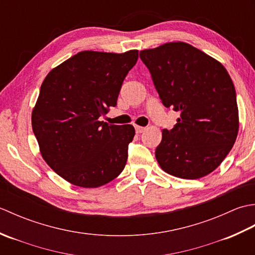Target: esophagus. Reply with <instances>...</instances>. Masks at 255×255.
Returning <instances> with one entry per match:
<instances>
[{"instance_id":"obj_1","label":"esophagus","mask_w":255,"mask_h":255,"mask_svg":"<svg viewBox=\"0 0 255 255\" xmlns=\"http://www.w3.org/2000/svg\"><path fill=\"white\" fill-rule=\"evenodd\" d=\"M134 129H136L137 133H141L145 130V127H141V126H134Z\"/></svg>"}]
</instances>
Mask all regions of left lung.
Returning <instances> with one entry per match:
<instances>
[{
    "instance_id": "left-lung-1",
    "label": "left lung",
    "mask_w": 255,
    "mask_h": 255,
    "mask_svg": "<svg viewBox=\"0 0 255 255\" xmlns=\"http://www.w3.org/2000/svg\"><path fill=\"white\" fill-rule=\"evenodd\" d=\"M165 107L180 112L155 149L161 169L196 180L217 169L239 131L235 85L215 58L183 41L140 51Z\"/></svg>"
}]
</instances>
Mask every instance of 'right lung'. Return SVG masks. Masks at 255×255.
Returning <instances> with one entry per match:
<instances>
[{
    "instance_id": "right-lung-1",
    "label": "right lung",
    "mask_w": 255,
    "mask_h": 255,
    "mask_svg": "<svg viewBox=\"0 0 255 255\" xmlns=\"http://www.w3.org/2000/svg\"><path fill=\"white\" fill-rule=\"evenodd\" d=\"M137 60L138 50H85L47 74L32 108V131L42 159L67 182L95 188L124 170L134 128L100 117L116 106L123 81Z\"/></svg>"
}]
</instances>
